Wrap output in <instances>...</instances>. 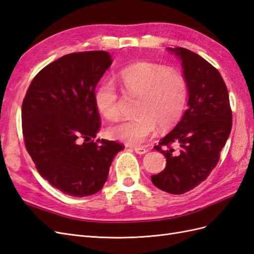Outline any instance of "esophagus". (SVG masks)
<instances>
[{
	"label": "esophagus",
	"mask_w": 254,
	"mask_h": 254,
	"mask_svg": "<svg viewBox=\"0 0 254 254\" xmlns=\"http://www.w3.org/2000/svg\"><path fill=\"white\" fill-rule=\"evenodd\" d=\"M133 150L137 153V155H144V153L147 152V149L144 148V147H133Z\"/></svg>",
	"instance_id": "esophagus-1"
}]
</instances>
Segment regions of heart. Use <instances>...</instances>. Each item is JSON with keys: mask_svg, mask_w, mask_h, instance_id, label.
<instances>
[{"mask_svg": "<svg viewBox=\"0 0 254 254\" xmlns=\"http://www.w3.org/2000/svg\"><path fill=\"white\" fill-rule=\"evenodd\" d=\"M128 96L137 97L134 119L122 121L109 128L112 139L128 145H141L161 129L174 126L181 118L187 103L188 87L183 76L164 67L139 64L130 66L120 75ZM95 105L106 119L119 118V94L111 81H105L95 91Z\"/></svg>", "mask_w": 254, "mask_h": 254, "instance_id": "1", "label": "heart"}]
</instances>
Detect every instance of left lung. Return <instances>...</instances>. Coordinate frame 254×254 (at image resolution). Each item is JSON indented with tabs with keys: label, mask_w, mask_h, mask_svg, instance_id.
<instances>
[{
	"label": "left lung",
	"mask_w": 254,
	"mask_h": 254,
	"mask_svg": "<svg viewBox=\"0 0 254 254\" xmlns=\"http://www.w3.org/2000/svg\"><path fill=\"white\" fill-rule=\"evenodd\" d=\"M181 60L188 87V109L155 149L166 158L163 172L151 176L155 187L184 194L200 184L216 166L232 128L226 83L205 59L183 48H167Z\"/></svg>",
	"instance_id": "left-lung-1"
}]
</instances>
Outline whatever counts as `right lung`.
I'll list each match as a JSON object with an SVG mask.
<instances>
[{"label":"right lung","instance_id":"obj_1","mask_svg":"<svg viewBox=\"0 0 254 254\" xmlns=\"http://www.w3.org/2000/svg\"><path fill=\"white\" fill-rule=\"evenodd\" d=\"M112 64L105 51L67 54L36 75L22 104L26 149L37 171L63 193H97L123 146L94 137L101 128L95 88Z\"/></svg>","mask_w":254,"mask_h":254}]
</instances>
